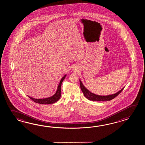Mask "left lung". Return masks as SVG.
<instances>
[{
	"mask_svg": "<svg viewBox=\"0 0 145 145\" xmlns=\"http://www.w3.org/2000/svg\"><path fill=\"white\" fill-rule=\"evenodd\" d=\"M80 87L82 91L84 93V95L87 99L90 101H110L116 97L121 92L123 88L121 89L120 91L117 92L115 94H112L108 95H99L93 93L90 91H89L86 88L85 86L83 85V83H82L81 80H80Z\"/></svg>",
	"mask_w": 145,
	"mask_h": 145,
	"instance_id": "obj_1",
	"label": "left lung"
}]
</instances>
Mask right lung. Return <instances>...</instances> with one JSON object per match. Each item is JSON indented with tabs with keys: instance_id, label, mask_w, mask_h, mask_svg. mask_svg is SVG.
I'll return each instance as SVG.
<instances>
[{
	"instance_id": "obj_1",
	"label": "right lung",
	"mask_w": 145,
	"mask_h": 145,
	"mask_svg": "<svg viewBox=\"0 0 145 145\" xmlns=\"http://www.w3.org/2000/svg\"><path fill=\"white\" fill-rule=\"evenodd\" d=\"M67 75L65 74V75L62 77L61 80H60V82L59 84V85L58 86V88L57 89L56 92L54 95L49 97V98H44V99H34V98H31L30 97H29L30 99H31L33 101L36 102L37 103L41 104H53L56 102L57 101L59 100L61 97V84H62L63 80L65 78V76Z\"/></svg>"
}]
</instances>
